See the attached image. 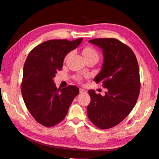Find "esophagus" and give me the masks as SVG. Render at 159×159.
Instances as JSON below:
<instances>
[{
    "mask_svg": "<svg viewBox=\"0 0 159 159\" xmlns=\"http://www.w3.org/2000/svg\"><path fill=\"white\" fill-rule=\"evenodd\" d=\"M80 93H87V91L82 89V88H80Z\"/></svg>",
    "mask_w": 159,
    "mask_h": 159,
    "instance_id": "34e87169",
    "label": "esophagus"
}]
</instances>
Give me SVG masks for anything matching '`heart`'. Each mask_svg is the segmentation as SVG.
<instances>
[{"mask_svg": "<svg viewBox=\"0 0 159 159\" xmlns=\"http://www.w3.org/2000/svg\"><path fill=\"white\" fill-rule=\"evenodd\" d=\"M71 54V53H69V54L66 56V59L68 58V57ZM83 55L85 57V60L90 59V58H95L96 60H98L99 58V54L94 48L91 47V46H87L85 47V48L83 50ZM76 80L80 81L81 80V78L80 76H77L76 77Z\"/></svg>", "mask_w": 159, "mask_h": 159, "instance_id": "b5f03b06", "label": "heart"}]
</instances>
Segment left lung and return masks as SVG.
I'll use <instances>...</instances> for the list:
<instances>
[{"instance_id": "8db88e82", "label": "left lung", "mask_w": 159, "mask_h": 159, "mask_svg": "<svg viewBox=\"0 0 159 159\" xmlns=\"http://www.w3.org/2000/svg\"><path fill=\"white\" fill-rule=\"evenodd\" d=\"M89 42L103 51L102 70L94 81L107 89L104 96L89 90V119L96 127L107 129L121 123L131 111L140 91L138 62L133 50L115 38H97Z\"/></svg>"}]
</instances>
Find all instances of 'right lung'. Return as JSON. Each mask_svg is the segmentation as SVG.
<instances>
[{
  "label": "right lung",
  "instance_id": "obj_1",
  "mask_svg": "<svg viewBox=\"0 0 159 159\" xmlns=\"http://www.w3.org/2000/svg\"><path fill=\"white\" fill-rule=\"evenodd\" d=\"M82 40L43 42L29 53L24 65L21 84L24 102L36 121L46 127L54 126L65 118L79 93L75 85L57 89L53 78L61 70L66 56Z\"/></svg>",
  "mask_w": 159,
  "mask_h": 159
}]
</instances>
